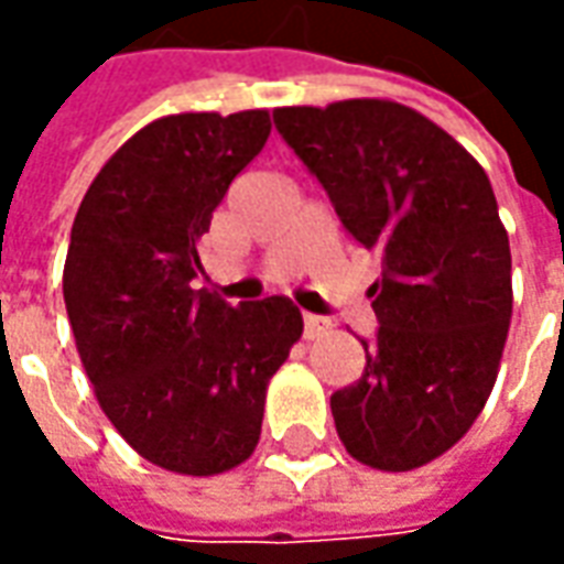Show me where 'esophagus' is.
<instances>
[{
  "instance_id": "esophagus-1",
  "label": "esophagus",
  "mask_w": 564,
  "mask_h": 564,
  "mask_svg": "<svg viewBox=\"0 0 564 564\" xmlns=\"http://www.w3.org/2000/svg\"><path fill=\"white\" fill-rule=\"evenodd\" d=\"M332 329V323L326 317H317V314H305V338L314 341L319 335H326Z\"/></svg>"
}]
</instances>
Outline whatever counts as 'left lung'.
<instances>
[{
	"label": "left lung",
	"instance_id": "left-lung-1",
	"mask_svg": "<svg viewBox=\"0 0 564 564\" xmlns=\"http://www.w3.org/2000/svg\"><path fill=\"white\" fill-rule=\"evenodd\" d=\"M274 127L344 229L383 257L366 371L332 395L338 437L362 465L414 471L471 429L496 387L513 286L492 184L453 135L390 99L278 108Z\"/></svg>",
	"mask_w": 564,
	"mask_h": 564
}]
</instances>
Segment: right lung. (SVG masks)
Instances as JSON below:
<instances>
[{
    "instance_id": "add662e5",
    "label": "right lung",
    "mask_w": 564,
    "mask_h": 564,
    "mask_svg": "<svg viewBox=\"0 0 564 564\" xmlns=\"http://www.w3.org/2000/svg\"><path fill=\"white\" fill-rule=\"evenodd\" d=\"M271 132L269 111H189L139 129L105 162L72 226L63 299L99 408L165 471L250 459L265 390L302 338L283 299L232 307L193 290L198 238Z\"/></svg>"
}]
</instances>
